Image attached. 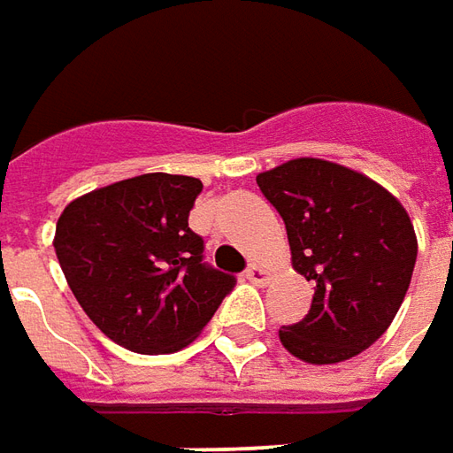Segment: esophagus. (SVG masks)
Returning <instances> with one entry per match:
<instances>
[{
    "instance_id": "obj_1",
    "label": "esophagus",
    "mask_w": 453,
    "mask_h": 453,
    "mask_svg": "<svg viewBox=\"0 0 453 453\" xmlns=\"http://www.w3.org/2000/svg\"><path fill=\"white\" fill-rule=\"evenodd\" d=\"M247 279L251 284H257V287H266L269 279H272V272L264 264H251L247 269Z\"/></svg>"
}]
</instances>
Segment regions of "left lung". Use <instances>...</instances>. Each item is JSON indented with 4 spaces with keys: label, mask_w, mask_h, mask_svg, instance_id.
I'll return each instance as SVG.
<instances>
[{
    "label": "left lung",
    "mask_w": 453,
    "mask_h": 453,
    "mask_svg": "<svg viewBox=\"0 0 453 453\" xmlns=\"http://www.w3.org/2000/svg\"><path fill=\"white\" fill-rule=\"evenodd\" d=\"M287 224L291 266L314 284L311 309L281 326L306 364H339L389 329L411 284L417 234L402 202L374 179L326 162L291 159L257 177Z\"/></svg>",
    "instance_id": "1"
}]
</instances>
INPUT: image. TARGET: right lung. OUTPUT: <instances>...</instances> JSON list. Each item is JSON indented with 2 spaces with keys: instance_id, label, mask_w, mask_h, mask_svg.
<instances>
[{
  "instance_id": "obj_1",
  "label": "right lung",
  "mask_w": 453,
  "mask_h": 453,
  "mask_svg": "<svg viewBox=\"0 0 453 453\" xmlns=\"http://www.w3.org/2000/svg\"><path fill=\"white\" fill-rule=\"evenodd\" d=\"M199 191V179L154 172L64 206L57 259L79 306L114 344L179 351L234 289V276L202 262L204 242L189 229Z\"/></svg>"
}]
</instances>
